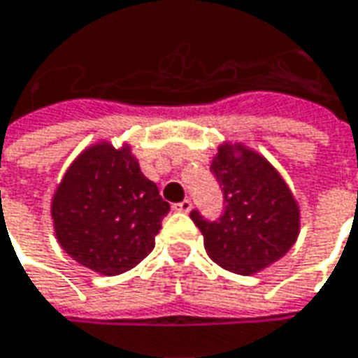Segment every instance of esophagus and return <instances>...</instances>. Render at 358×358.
I'll list each match as a JSON object with an SVG mask.
<instances>
[{
  "mask_svg": "<svg viewBox=\"0 0 358 358\" xmlns=\"http://www.w3.org/2000/svg\"><path fill=\"white\" fill-rule=\"evenodd\" d=\"M174 210L176 211H189L192 210V201L189 199H182V201H178V203H174Z\"/></svg>",
  "mask_w": 358,
  "mask_h": 358,
  "instance_id": "34e87169",
  "label": "esophagus"
}]
</instances>
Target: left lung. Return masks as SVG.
I'll use <instances>...</instances> for the list:
<instances>
[{
	"instance_id": "obj_1",
	"label": "left lung",
	"mask_w": 358,
	"mask_h": 358,
	"mask_svg": "<svg viewBox=\"0 0 358 358\" xmlns=\"http://www.w3.org/2000/svg\"><path fill=\"white\" fill-rule=\"evenodd\" d=\"M210 170L223 192V213L210 221L192 210L189 217L211 259L231 272L255 274L284 257L298 237L300 210L280 174L241 145H223Z\"/></svg>"
}]
</instances>
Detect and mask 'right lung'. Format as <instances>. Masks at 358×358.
I'll list each match as a JSON object with an SVG mask.
<instances>
[{"mask_svg": "<svg viewBox=\"0 0 358 358\" xmlns=\"http://www.w3.org/2000/svg\"><path fill=\"white\" fill-rule=\"evenodd\" d=\"M170 211L129 147L108 143L84 150L52 198L58 243L68 255L106 276L137 266L155 249Z\"/></svg>", "mask_w": 358, "mask_h": 358, "instance_id": "obj_1", "label": "right lung"}]
</instances>
